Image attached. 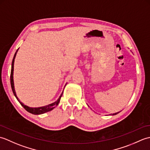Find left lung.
Segmentation results:
<instances>
[{
    "instance_id": "1",
    "label": "left lung",
    "mask_w": 150,
    "mask_h": 150,
    "mask_svg": "<svg viewBox=\"0 0 150 150\" xmlns=\"http://www.w3.org/2000/svg\"><path fill=\"white\" fill-rule=\"evenodd\" d=\"M118 113H119V112H117V113H113V115H116V114H117Z\"/></svg>"
}]
</instances>
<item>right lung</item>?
Segmentation results:
<instances>
[{"mask_svg":"<svg viewBox=\"0 0 150 150\" xmlns=\"http://www.w3.org/2000/svg\"><path fill=\"white\" fill-rule=\"evenodd\" d=\"M17 52H15V55L13 57V59L12 60V64H11V75H10V82H11V89H12V91H13V93L14 95L15 96V97L17 98V99L18 100V101L20 103V104L22 105V106H23V108H24L25 110H26L28 112H30L32 114L34 115H40V114H42L44 113H46V112H48V111H52L53 108H55L57 105L59 104L60 100V98H61L63 92L62 93V94L60 95V96L59 97V98L57 99V101H55V103H53L52 104H50L49 105H47V106H44L42 107H39V108H30V107H28L26 105H24L23 103H21V102L18 100V97H17V95H16V93H15V88H14V83H13V66H14V61H15V56H16V54H17Z\"/></svg>","mask_w":150,"mask_h":150,"instance_id":"right-lung-1","label":"right lung"}]
</instances>
